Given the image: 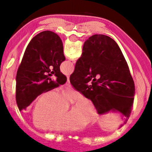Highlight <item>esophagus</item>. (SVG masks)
<instances>
[{"label":"esophagus","mask_w":152,"mask_h":152,"mask_svg":"<svg viewBox=\"0 0 152 152\" xmlns=\"http://www.w3.org/2000/svg\"><path fill=\"white\" fill-rule=\"evenodd\" d=\"M66 86H68V87H69V88H71V83H70V81H69V78L68 77V79H67V82H66Z\"/></svg>","instance_id":"obj_1"}]
</instances>
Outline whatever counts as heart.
Listing matches in <instances>:
<instances>
[{
    "instance_id": "obj_1",
    "label": "heart",
    "mask_w": 152,
    "mask_h": 152,
    "mask_svg": "<svg viewBox=\"0 0 152 152\" xmlns=\"http://www.w3.org/2000/svg\"><path fill=\"white\" fill-rule=\"evenodd\" d=\"M80 97L73 91L57 95L54 91L44 92L39 97L33 111V121L37 127L50 131L64 132L80 129L85 124L94 121L96 113L88 99L83 97L68 112L66 104Z\"/></svg>"
}]
</instances>
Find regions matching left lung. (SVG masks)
<instances>
[{"label": "left lung", "mask_w": 152, "mask_h": 152, "mask_svg": "<svg viewBox=\"0 0 152 152\" xmlns=\"http://www.w3.org/2000/svg\"><path fill=\"white\" fill-rule=\"evenodd\" d=\"M64 60L61 39L54 32L45 31L31 40L16 74L15 99L20 111L27 110L42 93L66 82L60 71Z\"/></svg>", "instance_id": "1"}]
</instances>
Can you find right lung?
Here are the masks:
<instances>
[{"label":"right lung","mask_w":152,"mask_h":152,"mask_svg":"<svg viewBox=\"0 0 152 152\" xmlns=\"http://www.w3.org/2000/svg\"><path fill=\"white\" fill-rule=\"evenodd\" d=\"M69 80L91 100L99 114L119 113L126 123L133 105L134 81L122 52L110 37L94 34L86 40Z\"/></svg>","instance_id":"1"}]
</instances>
